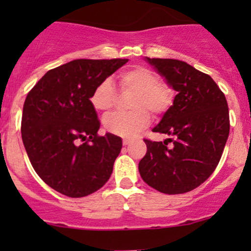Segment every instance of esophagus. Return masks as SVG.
<instances>
[{
    "mask_svg": "<svg viewBox=\"0 0 251 251\" xmlns=\"http://www.w3.org/2000/svg\"><path fill=\"white\" fill-rule=\"evenodd\" d=\"M131 143V140H127V138H125V140H123V144L124 146H127V144Z\"/></svg>",
    "mask_w": 251,
    "mask_h": 251,
    "instance_id": "34e87169",
    "label": "esophagus"
}]
</instances>
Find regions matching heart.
Segmentation results:
<instances>
[{
  "label": "heart",
  "instance_id": "obj_1",
  "mask_svg": "<svg viewBox=\"0 0 251 251\" xmlns=\"http://www.w3.org/2000/svg\"><path fill=\"white\" fill-rule=\"evenodd\" d=\"M121 91L133 92L130 113H113L105 116L104 127L108 132L130 138L138 135L151 121L148 111L154 115L166 113L174 103V90L161 82L154 70L143 65L125 69L118 75ZM91 104L97 111L107 113L115 102V88L109 78L100 81L91 93Z\"/></svg>",
  "mask_w": 251,
  "mask_h": 251
}]
</instances>
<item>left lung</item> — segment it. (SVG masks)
Masks as SVG:
<instances>
[{
  "label": "left lung",
  "instance_id": "left-lung-1",
  "mask_svg": "<svg viewBox=\"0 0 251 251\" xmlns=\"http://www.w3.org/2000/svg\"><path fill=\"white\" fill-rule=\"evenodd\" d=\"M146 62L177 95L153 128L169 138L144 140L147 153L138 171L148 186L161 193H186L206 181L221 159L229 133L226 97L211 76L186 62L147 57Z\"/></svg>",
  "mask_w": 251,
  "mask_h": 251
}]
</instances>
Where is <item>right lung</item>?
I'll use <instances>...</instances> for the list:
<instances>
[{
	"instance_id": "right-lung-1",
	"label": "right lung",
	"mask_w": 251,
	"mask_h": 251,
	"mask_svg": "<svg viewBox=\"0 0 251 251\" xmlns=\"http://www.w3.org/2000/svg\"><path fill=\"white\" fill-rule=\"evenodd\" d=\"M127 62L72 60L47 72L27 93L23 143L34 170L54 191L81 198L109 179L123 140L97 135L100 124L90 98L100 81Z\"/></svg>"
}]
</instances>
